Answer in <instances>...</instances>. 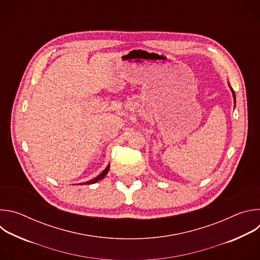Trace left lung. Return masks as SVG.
I'll use <instances>...</instances> for the list:
<instances>
[{
	"label": "left lung",
	"instance_id": "1",
	"mask_svg": "<svg viewBox=\"0 0 260 260\" xmlns=\"http://www.w3.org/2000/svg\"><path fill=\"white\" fill-rule=\"evenodd\" d=\"M232 88V87H231ZM232 91H233V95H234V99H235V103H236V94H235V91L233 90V88H232Z\"/></svg>",
	"mask_w": 260,
	"mask_h": 260
}]
</instances>
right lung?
<instances>
[{
    "instance_id": "right-lung-1",
    "label": "right lung",
    "mask_w": 260,
    "mask_h": 260,
    "mask_svg": "<svg viewBox=\"0 0 260 260\" xmlns=\"http://www.w3.org/2000/svg\"><path fill=\"white\" fill-rule=\"evenodd\" d=\"M109 169H110V166L108 165L107 166V168L98 176V177H95L94 179H92V180H90V181H87V182H85V184H92V183H95V182H98V181H100V180H102L106 175H107V173H108V171H109Z\"/></svg>"
}]
</instances>
